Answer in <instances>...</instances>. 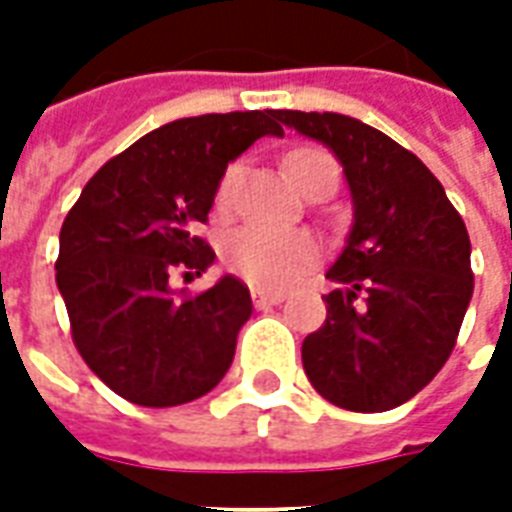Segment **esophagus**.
Instances as JSON below:
<instances>
[{"instance_id": "34e87169", "label": "esophagus", "mask_w": 512, "mask_h": 512, "mask_svg": "<svg viewBox=\"0 0 512 512\" xmlns=\"http://www.w3.org/2000/svg\"><path fill=\"white\" fill-rule=\"evenodd\" d=\"M252 301H255L257 310H268V307H274V304H282L285 301V293H271V290H252Z\"/></svg>"}]
</instances>
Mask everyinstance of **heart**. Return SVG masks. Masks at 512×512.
I'll return each instance as SVG.
<instances>
[{"label": "heart", "instance_id": "heart-1", "mask_svg": "<svg viewBox=\"0 0 512 512\" xmlns=\"http://www.w3.org/2000/svg\"><path fill=\"white\" fill-rule=\"evenodd\" d=\"M285 172L293 180V186L304 191L321 175H337V164L318 147H299L285 158ZM238 175H241L238 164L224 172L216 191L219 205H230ZM318 255H321V244L312 233L266 227V224L241 227L224 241V263L249 285L266 290L288 288L290 282H296L318 260Z\"/></svg>", "mask_w": 512, "mask_h": 512}]
</instances>
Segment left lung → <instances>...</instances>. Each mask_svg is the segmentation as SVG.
Instances as JSON below:
<instances>
[{
	"instance_id": "1",
	"label": "left lung",
	"mask_w": 512,
	"mask_h": 512,
	"mask_svg": "<svg viewBox=\"0 0 512 512\" xmlns=\"http://www.w3.org/2000/svg\"><path fill=\"white\" fill-rule=\"evenodd\" d=\"M279 123L332 150L354 202L326 321L301 345L315 392L348 411H389L450 359L472 301V244L461 213L411 150L337 112L279 109Z\"/></svg>"
}]
</instances>
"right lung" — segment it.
<instances>
[{"instance_id": "add662e5", "label": "right lung", "mask_w": 512, "mask_h": 512, "mask_svg": "<svg viewBox=\"0 0 512 512\" xmlns=\"http://www.w3.org/2000/svg\"><path fill=\"white\" fill-rule=\"evenodd\" d=\"M282 134L274 109L172 120L109 158L82 189L62 222L57 288L73 343L112 392L136 406H180L230 370L252 315L249 288L224 274L180 299L169 277L175 268L202 274L216 260L197 227L224 169L260 136Z\"/></svg>"}]
</instances>
